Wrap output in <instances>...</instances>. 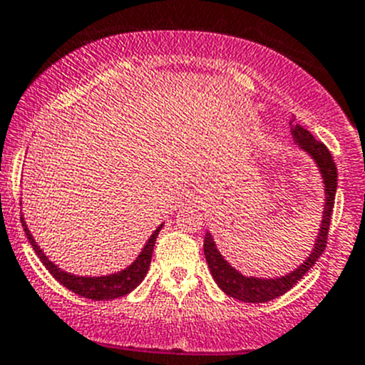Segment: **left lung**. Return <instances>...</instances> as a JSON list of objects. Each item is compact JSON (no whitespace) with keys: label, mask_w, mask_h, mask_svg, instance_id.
Masks as SVG:
<instances>
[{"label":"left lung","mask_w":365,"mask_h":365,"mask_svg":"<svg viewBox=\"0 0 365 365\" xmlns=\"http://www.w3.org/2000/svg\"><path fill=\"white\" fill-rule=\"evenodd\" d=\"M295 118L290 120L292 128V136H294L295 144L302 149L304 153H308L313 158V162L317 163L319 171H321L322 180H324V210H322V223L321 229H319V236L315 240V247H313L312 254L306 257V261L302 264H299L294 272L282 275V277L275 279H259V277H247V275L240 274L234 267H230L227 261H225L223 255L220 254V250L216 248L210 232L205 234V240H203V252H205V259L209 264V270L212 274L214 281L220 286L221 290L225 292L230 297L237 299V301L243 302H268L272 299L281 297L282 294H286L288 290H292L312 267H315L317 259L321 257L322 252L326 250V243H328V232L329 225H331V214H333V205H335V194H336V165L335 160H333L331 153L326 148L322 142L315 140V136L304 129L302 125L295 124Z\"/></svg>","instance_id":"1"}]
</instances>
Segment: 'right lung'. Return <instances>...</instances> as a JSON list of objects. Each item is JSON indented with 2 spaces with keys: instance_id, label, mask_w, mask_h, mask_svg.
Listing matches in <instances>:
<instances>
[{
  "instance_id": "right-lung-1",
  "label": "right lung",
  "mask_w": 365,
  "mask_h": 365,
  "mask_svg": "<svg viewBox=\"0 0 365 365\" xmlns=\"http://www.w3.org/2000/svg\"><path fill=\"white\" fill-rule=\"evenodd\" d=\"M21 223L25 227L26 237H29L30 245L36 250L37 257L43 261V264L46 267V270L64 286L68 290H71L73 294L81 295V297L91 299V301H110V299H118L128 295L129 292H133L136 286L140 284L144 281L145 274L149 270V264H151V257H153V248H155V241L158 232L162 230L163 225H160L158 229L151 234V237L145 243L144 250L138 254L135 261L129 264L128 268L124 270L117 272V274H110V275H101V277H81V275H73L70 272H64L61 268H57L52 261L44 255V252L37 247L36 240L30 234L29 227L25 223V217H21Z\"/></svg>"
}]
</instances>
